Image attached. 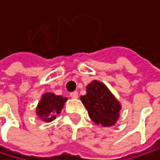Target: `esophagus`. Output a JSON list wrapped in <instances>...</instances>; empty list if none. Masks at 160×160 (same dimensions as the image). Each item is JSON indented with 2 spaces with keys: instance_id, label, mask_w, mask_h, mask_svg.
<instances>
[{
  "instance_id": "esophagus-1",
  "label": "esophagus",
  "mask_w": 160,
  "mask_h": 160,
  "mask_svg": "<svg viewBox=\"0 0 160 160\" xmlns=\"http://www.w3.org/2000/svg\"><path fill=\"white\" fill-rule=\"evenodd\" d=\"M70 97H72V98H78L79 97V93H78V92H72L71 93H70Z\"/></svg>"
}]
</instances>
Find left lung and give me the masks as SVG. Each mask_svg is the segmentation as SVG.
Masks as SVG:
<instances>
[{
  "label": "left lung",
  "mask_w": 160,
  "mask_h": 160,
  "mask_svg": "<svg viewBox=\"0 0 160 160\" xmlns=\"http://www.w3.org/2000/svg\"><path fill=\"white\" fill-rule=\"evenodd\" d=\"M86 94L80 97L92 121L104 127L116 123L120 105L112 95L107 86L97 80L91 82L86 88Z\"/></svg>",
  "instance_id": "left-lung-1"
}]
</instances>
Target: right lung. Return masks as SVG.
I'll use <instances>...</instances> for the list:
<instances>
[{"label":"right lung","instance_id":"1","mask_svg":"<svg viewBox=\"0 0 160 160\" xmlns=\"http://www.w3.org/2000/svg\"><path fill=\"white\" fill-rule=\"evenodd\" d=\"M66 101V97L63 98L53 93H45L38 105L37 115L45 121H52L55 118V114L60 113Z\"/></svg>","mask_w":160,"mask_h":160}]
</instances>
